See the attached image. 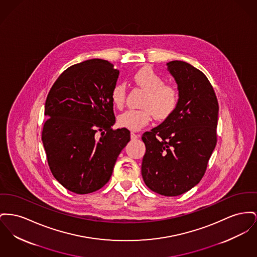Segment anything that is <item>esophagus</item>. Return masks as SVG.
I'll use <instances>...</instances> for the list:
<instances>
[{"mask_svg": "<svg viewBox=\"0 0 257 257\" xmlns=\"http://www.w3.org/2000/svg\"><path fill=\"white\" fill-rule=\"evenodd\" d=\"M139 138H140V135H138V134L134 133V132L131 133V139L132 140H136V139H139Z\"/></svg>", "mask_w": 257, "mask_h": 257, "instance_id": "esophagus-1", "label": "esophagus"}]
</instances>
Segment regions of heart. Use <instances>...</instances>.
<instances>
[{"instance_id":"obj_1","label":"heart","mask_w":257,"mask_h":257,"mask_svg":"<svg viewBox=\"0 0 257 257\" xmlns=\"http://www.w3.org/2000/svg\"><path fill=\"white\" fill-rule=\"evenodd\" d=\"M133 79L147 91V95L142 103L143 108L128 109L119 114V126L138 131L150 123L152 115L158 120H165L175 112L180 101V93L176 86L165 84V79L149 67L139 70ZM110 98L114 106L122 107L126 98L125 84L116 83L111 89Z\"/></svg>"}]
</instances>
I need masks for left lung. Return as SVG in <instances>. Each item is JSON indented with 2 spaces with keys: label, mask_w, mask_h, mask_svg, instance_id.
<instances>
[{
  "label": "left lung",
  "mask_w": 257,
  "mask_h": 257,
  "mask_svg": "<svg viewBox=\"0 0 257 257\" xmlns=\"http://www.w3.org/2000/svg\"><path fill=\"white\" fill-rule=\"evenodd\" d=\"M180 101L175 112L143 134L146 153L142 176L147 186L164 196H179L202 180L216 145L218 103L211 82L183 61L167 63Z\"/></svg>",
  "instance_id": "left-lung-1"
}]
</instances>
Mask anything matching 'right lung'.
Here are the masks:
<instances>
[{"label":"right lung","mask_w":257,"mask_h":257,"mask_svg":"<svg viewBox=\"0 0 257 257\" xmlns=\"http://www.w3.org/2000/svg\"><path fill=\"white\" fill-rule=\"evenodd\" d=\"M118 75L108 61H84L64 71L47 95L42 140L48 166L76 194L102 188L130 141L128 129L111 128L110 92Z\"/></svg>","instance_id":"1"}]
</instances>
